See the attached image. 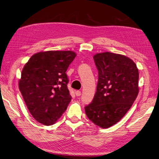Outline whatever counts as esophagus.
<instances>
[{"label": "esophagus", "instance_id": "1", "mask_svg": "<svg viewBox=\"0 0 159 159\" xmlns=\"http://www.w3.org/2000/svg\"><path fill=\"white\" fill-rule=\"evenodd\" d=\"M75 93H76V96H80V95H81V91H75Z\"/></svg>", "mask_w": 159, "mask_h": 159}]
</instances>
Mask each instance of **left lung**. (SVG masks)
I'll return each mask as SVG.
<instances>
[{
    "mask_svg": "<svg viewBox=\"0 0 159 159\" xmlns=\"http://www.w3.org/2000/svg\"><path fill=\"white\" fill-rule=\"evenodd\" d=\"M93 59L98 70L97 90L84 110L89 119L106 129L118 123L134 104L139 93V71L123 55L104 52Z\"/></svg>",
    "mask_w": 159,
    "mask_h": 159,
    "instance_id": "obj_1",
    "label": "left lung"
}]
</instances>
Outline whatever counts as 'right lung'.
<instances>
[{
  "label": "right lung",
  "mask_w": 159,
  "mask_h": 159,
  "mask_svg": "<svg viewBox=\"0 0 159 159\" xmlns=\"http://www.w3.org/2000/svg\"><path fill=\"white\" fill-rule=\"evenodd\" d=\"M76 55L72 51H41L25 64L19 88L30 112L39 123L53 125L67 108L72 97L66 72Z\"/></svg>",
  "instance_id": "obj_1"
}]
</instances>
